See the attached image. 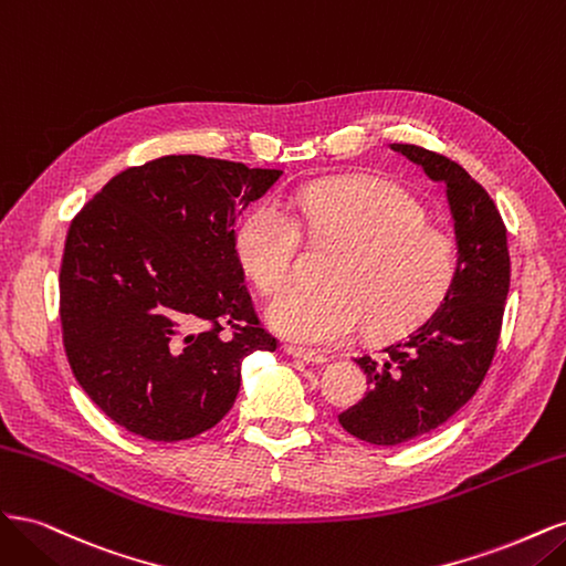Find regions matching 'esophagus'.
Wrapping results in <instances>:
<instances>
[{"label": "esophagus", "mask_w": 566, "mask_h": 566, "mask_svg": "<svg viewBox=\"0 0 566 566\" xmlns=\"http://www.w3.org/2000/svg\"><path fill=\"white\" fill-rule=\"evenodd\" d=\"M283 352H285L287 356L297 358V361L310 364V366H323V364H328V358H325L323 354H316V352H310V349H302V347H295V345H285Z\"/></svg>", "instance_id": "esophagus-1"}]
</instances>
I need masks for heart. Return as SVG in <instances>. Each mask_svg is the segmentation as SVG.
<instances>
[{
	"instance_id": "1",
	"label": "heart",
	"mask_w": 566,
	"mask_h": 566,
	"mask_svg": "<svg viewBox=\"0 0 566 566\" xmlns=\"http://www.w3.org/2000/svg\"><path fill=\"white\" fill-rule=\"evenodd\" d=\"M290 212L260 200L238 221V262L262 293L293 279L302 235L337 248L325 290H287L266 306L276 333L306 347H333L356 331L389 335L430 314L453 283L458 252L449 231L422 219L401 186L345 177L302 188Z\"/></svg>"
}]
</instances>
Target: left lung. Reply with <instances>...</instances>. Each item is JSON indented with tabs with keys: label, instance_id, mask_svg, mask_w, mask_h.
Instances as JSON below:
<instances>
[{
	"label": "left lung",
	"instance_id": "left-lung-1",
	"mask_svg": "<svg viewBox=\"0 0 566 566\" xmlns=\"http://www.w3.org/2000/svg\"><path fill=\"white\" fill-rule=\"evenodd\" d=\"M447 188L455 276L437 310L382 349L358 356L370 389L337 420L375 447H397L437 430L482 385L499 345L510 290L505 224L489 193L458 163L420 146L389 144Z\"/></svg>",
	"mask_w": 566,
	"mask_h": 566
}]
</instances>
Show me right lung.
<instances>
[{"mask_svg": "<svg viewBox=\"0 0 566 566\" xmlns=\"http://www.w3.org/2000/svg\"><path fill=\"white\" fill-rule=\"evenodd\" d=\"M283 169L165 156L113 177L65 238L61 325L82 389L127 432L181 441L224 418L243 358L276 352L233 227Z\"/></svg>", "mask_w": 566, "mask_h": 566, "instance_id": "obj_1", "label": "right lung"}]
</instances>
